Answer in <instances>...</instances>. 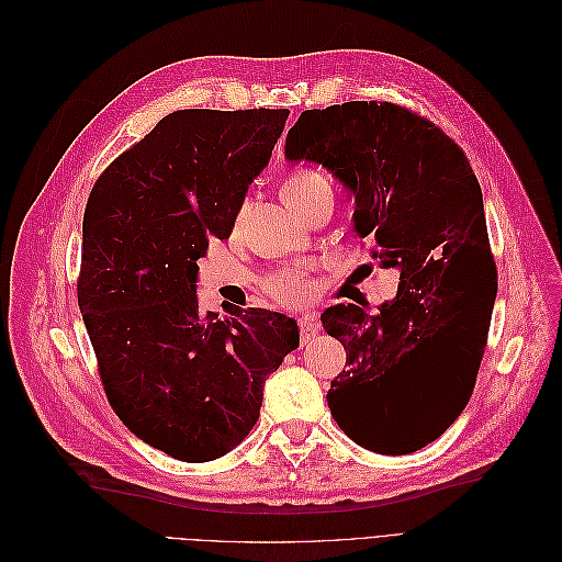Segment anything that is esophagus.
Here are the masks:
<instances>
[{"label": "esophagus", "mask_w": 562, "mask_h": 562, "mask_svg": "<svg viewBox=\"0 0 562 562\" xmlns=\"http://www.w3.org/2000/svg\"><path fill=\"white\" fill-rule=\"evenodd\" d=\"M317 336V327H315V317L313 315H304L300 319V342L306 345Z\"/></svg>", "instance_id": "esophagus-1"}]
</instances>
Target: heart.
Segmentation results:
<instances>
[{
  "instance_id": "b5f03b06",
  "label": "heart",
  "mask_w": 562,
  "mask_h": 562,
  "mask_svg": "<svg viewBox=\"0 0 562 562\" xmlns=\"http://www.w3.org/2000/svg\"><path fill=\"white\" fill-rule=\"evenodd\" d=\"M327 187L331 184L325 173H319L315 169H297L283 182V199L292 207H300L306 199H311L319 190H327ZM265 290L283 306H302L311 300L315 283L306 272L274 270L265 279Z\"/></svg>"
}]
</instances>
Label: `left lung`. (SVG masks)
Listing matches in <instances>:
<instances>
[{
  "mask_svg": "<svg viewBox=\"0 0 562 562\" xmlns=\"http://www.w3.org/2000/svg\"><path fill=\"white\" fill-rule=\"evenodd\" d=\"M285 157L342 182L370 256L400 272L375 313L336 304L319 319L347 352L327 393L334 420L372 452L407 456L462 414L487 347L498 283L480 182L441 127L378 100L302 112Z\"/></svg>",
  "mask_w": 562,
  "mask_h": 562,
  "instance_id": "obj_1",
  "label": "left lung"
}]
</instances>
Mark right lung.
I'll return each mask as SVG.
<instances>
[{"label": "right lung", "mask_w": 562, "mask_h": 562, "mask_svg": "<svg viewBox=\"0 0 562 562\" xmlns=\"http://www.w3.org/2000/svg\"><path fill=\"white\" fill-rule=\"evenodd\" d=\"M288 110H180L106 167L82 226L77 302L112 409L182 462H210L260 416L262 384L300 345L292 317L199 308L196 260L228 237Z\"/></svg>", "instance_id": "obj_1"}]
</instances>
